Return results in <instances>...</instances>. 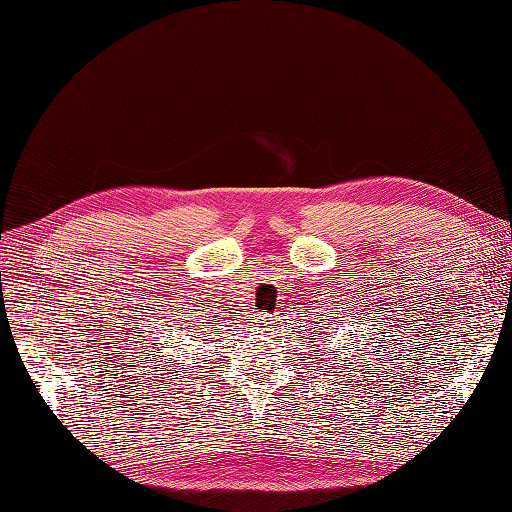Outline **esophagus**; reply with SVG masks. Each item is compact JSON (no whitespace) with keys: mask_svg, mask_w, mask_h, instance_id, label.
Here are the masks:
<instances>
[{"mask_svg":"<svg viewBox=\"0 0 512 512\" xmlns=\"http://www.w3.org/2000/svg\"><path fill=\"white\" fill-rule=\"evenodd\" d=\"M275 327V318L273 316H267V314H260L256 318V329L258 331H273Z\"/></svg>","mask_w":512,"mask_h":512,"instance_id":"esophagus-1","label":"esophagus"}]
</instances>
